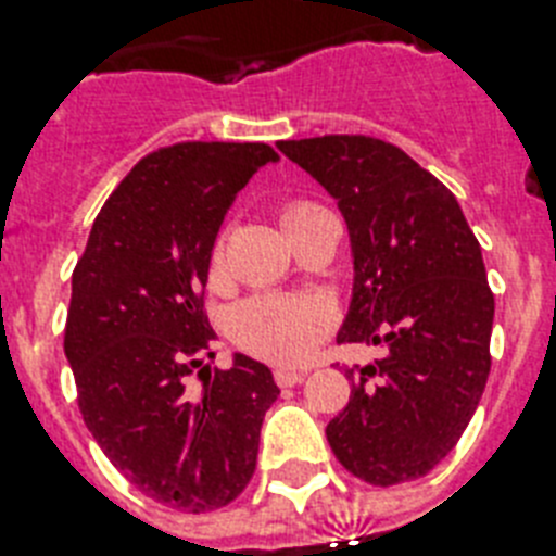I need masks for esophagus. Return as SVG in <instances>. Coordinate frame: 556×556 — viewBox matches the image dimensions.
I'll return each mask as SVG.
<instances>
[{
    "mask_svg": "<svg viewBox=\"0 0 556 556\" xmlns=\"http://www.w3.org/2000/svg\"><path fill=\"white\" fill-rule=\"evenodd\" d=\"M305 376H307L305 370H288V367H277V370H274V381H277L279 387L300 384V381L305 379Z\"/></svg>",
    "mask_w": 556,
    "mask_h": 556,
    "instance_id": "34e87169",
    "label": "esophagus"
}]
</instances>
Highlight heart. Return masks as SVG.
<instances>
[{
    "mask_svg": "<svg viewBox=\"0 0 556 556\" xmlns=\"http://www.w3.org/2000/svg\"><path fill=\"white\" fill-rule=\"evenodd\" d=\"M325 212L311 200H291L279 212V223L291 235L293 228ZM226 249L223 240L214 242L208 270L212 279L223 277ZM333 330V307L319 296H288V293H256L242 300L228 316V336L237 348L270 365L296 367L314 356L319 344Z\"/></svg>",
    "mask_w": 556,
    "mask_h": 556,
    "instance_id": "heart-1",
    "label": "heart"
}]
</instances>
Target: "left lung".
Listing matches in <instances>:
<instances>
[{
	"mask_svg": "<svg viewBox=\"0 0 556 556\" xmlns=\"http://www.w3.org/2000/svg\"><path fill=\"white\" fill-rule=\"evenodd\" d=\"M330 191L353 242V302L339 344H381L344 370L353 390L328 444L372 486L418 480L455 450L492 367L494 293L458 200L372 135L277 143Z\"/></svg>",
	"mask_w": 556,
	"mask_h": 556,
	"instance_id": "1",
	"label": "left lung"
}]
</instances>
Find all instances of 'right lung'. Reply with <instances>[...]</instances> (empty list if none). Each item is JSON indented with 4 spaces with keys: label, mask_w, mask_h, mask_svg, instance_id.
Instances as JSON below:
<instances>
[{
    "label": "right lung",
    "mask_w": 556,
    "mask_h": 556,
    "mask_svg": "<svg viewBox=\"0 0 556 556\" xmlns=\"http://www.w3.org/2000/svg\"><path fill=\"white\" fill-rule=\"evenodd\" d=\"M277 157L268 143L217 141L149 152L101 206L73 270L64 356L84 424L138 492L189 515L249 486L279 395L268 367L240 353L231 370L203 367L214 237L237 191Z\"/></svg>",
    "instance_id": "right-lung-1"
}]
</instances>
